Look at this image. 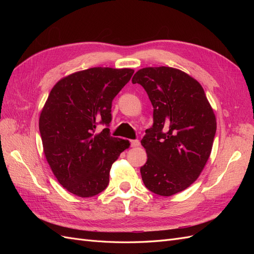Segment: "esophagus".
<instances>
[{
	"mask_svg": "<svg viewBox=\"0 0 254 254\" xmlns=\"http://www.w3.org/2000/svg\"><path fill=\"white\" fill-rule=\"evenodd\" d=\"M130 145H131V147H137V146H140V141L139 140H130Z\"/></svg>",
	"mask_w": 254,
	"mask_h": 254,
	"instance_id": "1",
	"label": "esophagus"
}]
</instances>
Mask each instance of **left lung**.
<instances>
[{"label": "left lung", "instance_id": "8db88e82", "mask_svg": "<svg viewBox=\"0 0 254 254\" xmlns=\"http://www.w3.org/2000/svg\"><path fill=\"white\" fill-rule=\"evenodd\" d=\"M140 83L153 107V125L141 143L147 161L142 180L152 193L172 196L188 189L210 158L216 118L203 88L186 72L170 66L137 71Z\"/></svg>", "mask_w": 254, "mask_h": 254}]
</instances>
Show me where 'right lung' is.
I'll list each match as a JSON object with an SVG mask.
<instances>
[{
    "mask_svg": "<svg viewBox=\"0 0 254 254\" xmlns=\"http://www.w3.org/2000/svg\"><path fill=\"white\" fill-rule=\"evenodd\" d=\"M132 68L91 67L61 78L51 90L39 118L45 159L70 193L93 197L109 183L114 161L128 140L113 137L109 125L113 98L130 80Z\"/></svg>",
    "mask_w": 254,
    "mask_h": 254,
    "instance_id": "obj_1",
    "label": "right lung"
}]
</instances>
